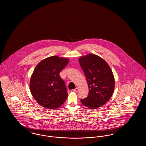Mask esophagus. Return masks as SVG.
<instances>
[{"mask_svg": "<svg viewBox=\"0 0 146 146\" xmlns=\"http://www.w3.org/2000/svg\"><path fill=\"white\" fill-rule=\"evenodd\" d=\"M73 91H74V92H78L79 91V89H78V88H76V89H73Z\"/></svg>", "mask_w": 146, "mask_h": 146, "instance_id": "34e87169", "label": "esophagus"}]
</instances>
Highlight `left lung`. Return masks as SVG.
Returning <instances> with one entry per match:
<instances>
[{
    "label": "left lung",
    "instance_id": "8db88e82",
    "mask_svg": "<svg viewBox=\"0 0 146 146\" xmlns=\"http://www.w3.org/2000/svg\"><path fill=\"white\" fill-rule=\"evenodd\" d=\"M89 89V95L80 99L86 107L95 109L104 105L114 90V78L111 68L101 57L89 54L79 58Z\"/></svg>",
    "mask_w": 146,
    "mask_h": 146
}]
</instances>
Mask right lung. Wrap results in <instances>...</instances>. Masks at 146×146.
<instances>
[{"label": "right lung", "mask_w": 146, "mask_h": 146, "mask_svg": "<svg viewBox=\"0 0 146 146\" xmlns=\"http://www.w3.org/2000/svg\"><path fill=\"white\" fill-rule=\"evenodd\" d=\"M69 62L65 58L51 56L36 66L30 81V90L35 100L44 108L56 109L64 104L67 89L59 73Z\"/></svg>", "instance_id": "1"}]
</instances>
